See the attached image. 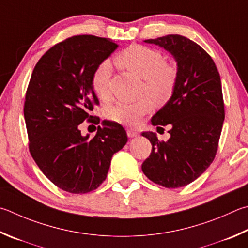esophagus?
Instances as JSON below:
<instances>
[{
	"mask_svg": "<svg viewBox=\"0 0 248 248\" xmlns=\"http://www.w3.org/2000/svg\"><path fill=\"white\" fill-rule=\"evenodd\" d=\"M127 134H128L129 138H133V137H137L139 133H138V131H136V130H133L131 128H128L127 129Z\"/></svg>",
	"mask_w": 248,
	"mask_h": 248,
	"instance_id": "1",
	"label": "esophagus"
}]
</instances>
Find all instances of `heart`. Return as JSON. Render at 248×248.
<instances>
[{
  "label": "heart",
  "mask_w": 248,
  "mask_h": 248,
  "mask_svg": "<svg viewBox=\"0 0 248 248\" xmlns=\"http://www.w3.org/2000/svg\"><path fill=\"white\" fill-rule=\"evenodd\" d=\"M114 62L118 68L143 79L142 94L150 95L157 103L167 102L172 96L178 71L173 65L165 61L163 53L158 49L132 44L117 54ZM110 76L111 65L108 61L98 64L92 73V89L101 100L109 97ZM152 108L151 98L143 97L134 103H119L110 107L106 111V117L114 123L134 127Z\"/></svg>",
  "instance_id": "b5f03b06"
}]
</instances>
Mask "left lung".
Instances as JSON below:
<instances>
[{
    "label": "left lung",
    "instance_id": "8db88e82",
    "mask_svg": "<svg viewBox=\"0 0 248 248\" xmlns=\"http://www.w3.org/2000/svg\"><path fill=\"white\" fill-rule=\"evenodd\" d=\"M169 51L178 62L174 92L152 124L170 125V139L160 141L153 132L151 155L142 170L158 186L181 187L194 181L217 154L224 120L221 80L215 62L204 48L183 35L168 34L145 40Z\"/></svg>",
    "mask_w": 248,
    "mask_h": 248
}]
</instances>
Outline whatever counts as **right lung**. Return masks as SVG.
<instances>
[{
    "mask_svg": "<svg viewBox=\"0 0 248 248\" xmlns=\"http://www.w3.org/2000/svg\"><path fill=\"white\" fill-rule=\"evenodd\" d=\"M117 47L106 38L74 35L44 53L31 75L24 104L29 152L62 191L96 190L106 179L112 155L128 141L124 129L112 121H103L92 139L80 131L84 120L100 124L98 117L90 115L100 104L92 73Z\"/></svg>",
    "mask_w": 248,
    "mask_h": 248,
    "instance_id": "obj_1",
    "label": "right lung"
}]
</instances>
